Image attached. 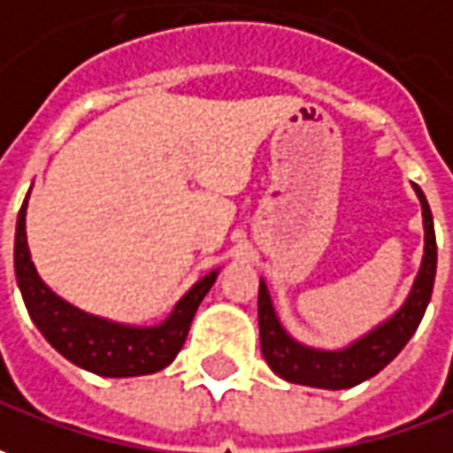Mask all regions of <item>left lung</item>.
I'll return each mask as SVG.
<instances>
[{
  "mask_svg": "<svg viewBox=\"0 0 453 453\" xmlns=\"http://www.w3.org/2000/svg\"><path fill=\"white\" fill-rule=\"evenodd\" d=\"M419 196L424 219V257L419 273L411 283L410 296L399 305L395 316L385 323L372 327L342 350H320L303 345L288 335L280 326L276 308L266 288V280H258V335H261V352L268 367L283 377L286 382L305 385L318 389H348L360 385L365 380L375 377L382 367H388L399 350L410 342L414 330L419 327L424 311L432 298L436 276V236L432 209L419 185H411Z\"/></svg>",
  "mask_w": 453,
  "mask_h": 453,
  "instance_id": "8db88e82",
  "label": "left lung"
}]
</instances>
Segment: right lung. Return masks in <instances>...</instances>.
<instances>
[{
	"label": "right lung",
	"instance_id": "right-lung-1",
	"mask_svg": "<svg viewBox=\"0 0 453 453\" xmlns=\"http://www.w3.org/2000/svg\"><path fill=\"white\" fill-rule=\"evenodd\" d=\"M27 204L29 195L19 209L14 271L31 320L51 342V348L61 352L65 360L101 377L152 375L173 363L185 345L196 308L214 286L219 271H211L196 280L160 326L140 327L113 323L108 318H98L65 303L43 283L27 244Z\"/></svg>",
	"mask_w": 453,
	"mask_h": 453
}]
</instances>
